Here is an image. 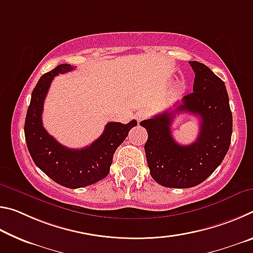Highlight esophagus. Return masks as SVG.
Segmentation results:
<instances>
[{
	"mask_svg": "<svg viewBox=\"0 0 253 253\" xmlns=\"http://www.w3.org/2000/svg\"><path fill=\"white\" fill-rule=\"evenodd\" d=\"M147 116H148V113L146 110H144V109H142V110H139L138 113L136 114V119H137V122L138 123H140L142 121H144V119H146L147 118Z\"/></svg>",
	"mask_w": 253,
	"mask_h": 253,
	"instance_id": "obj_1",
	"label": "esophagus"
}]
</instances>
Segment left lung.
Segmentation results:
<instances>
[{"label":"left lung","mask_w":253,"mask_h":253,"mask_svg":"<svg viewBox=\"0 0 253 253\" xmlns=\"http://www.w3.org/2000/svg\"><path fill=\"white\" fill-rule=\"evenodd\" d=\"M188 63L195 72L193 92L183 97L175 111L199 116L195 142H175L170 128L174 111L166 110L140 122L148 134L144 148L151 175L165 187L188 188L205 181L223 161L232 135V113L224 83L203 63Z\"/></svg>","instance_id":"8db88e82"}]
</instances>
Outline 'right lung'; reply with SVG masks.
Listing matches in <instances>:
<instances>
[{"mask_svg": "<svg viewBox=\"0 0 253 253\" xmlns=\"http://www.w3.org/2000/svg\"><path fill=\"white\" fill-rule=\"evenodd\" d=\"M74 70L62 63L46 72L34 87L24 124L25 142L33 162L55 183L68 188L84 187L101 181L109 173L114 154L137 122H111L89 146L71 149L58 143L42 125L43 102L55 76Z\"/></svg>", "mask_w": 253, "mask_h": 253, "instance_id": "add662e5", "label": "right lung"}]
</instances>
